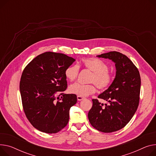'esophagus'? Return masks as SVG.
Listing matches in <instances>:
<instances>
[{"label": "esophagus", "mask_w": 156, "mask_h": 156, "mask_svg": "<svg viewBox=\"0 0 156 156\" xmlns=\"http://www.w3.org/2000/svg\"><path fill=\"white\" fill-rule=\"evenodd\" d=\"M83 99H85V98H84L83 97H81V96H77V100H78V101H81V100H83Z\"/></svg>", "instance_id": "34e87169"}]
</instances>
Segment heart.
Wrapping results in <instances>:
<instances>
[{"mask_svg":"<svg viewBox=\"0 0 156 156\" xmlns=\"http://www.w3.org/2000/svg\"><path fill=\"white\" fill-rule=\"evenodd\" d=\"M81 65L93 72L90 80L92 83L83 85L75 83L70 85L69 91L72 94L87 97L96 91V85L101 90H105L110 86L113 76L108 71V66L103 61L96 58H85L81 59ZM79 70L80 68L77 65L68 66L65 71L66 78L70 81H74L78 76Z\"/></svg>","mask_w":156,"mask_h":156,"instance_id":"heart-1","label":"heart"}]
</instances>
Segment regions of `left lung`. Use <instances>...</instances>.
I'll return each mask as SVG.
<instances>
[{"instance_id": "left-lung-1", "label": "left lung", "mask_w": 156, "mask_h": 156, "mask_svg": "<svg viewBox=\"0 0 156 156\" xmlns=\"http://www.w3.org/2000/svg\"><path fill=\"white\" fill-rule=\"evenodd\" d=\"M97 56L113 61L116 75L108 88L98 97L107 101L108 104L103 106L97 99H93L88 117L95 129L110 133L123 128L136 113L139 103L141 80L137 68L126 55L111 51Z\"/></svg>"}]
</instances>
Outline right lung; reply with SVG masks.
Masks as SVG:
<instances>
[{"instance_id": "1", "label": "right lung", "mask_w": 156, "mask_h": 156, "mask_svg": "<svg viewBox=\"0 0 156 156\" xmlns=\"http://www.w3.org/2000/svg\"><path fill=\"white\" fill-rule=\"evenodd\" d=\"M75 59L62 53L46 52L26 66L20 81V92L27 119L36 129L47 133L59 132L68 123L75 94H65L66 68Z\"/></svg>"}]
</instances>
